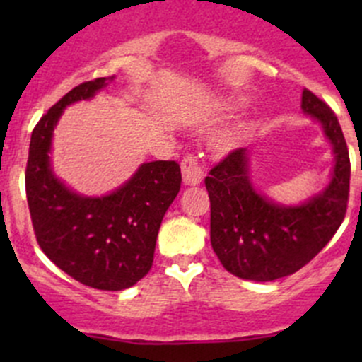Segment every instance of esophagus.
<instances>
[{
  "label": "esophagus",
  "instance_id": "obj_1",
  "mask_svg": "<svg viewBox=\"0 0 362 362\" xmlns=\"http://www.w3.org/2000/svg\"><path fill=\"white\" fill-rule=\"evenodd\" d=\"M182 178L185 185H198L203 178V166L194 154H187L182 159Z\"/></svg>",
  "mask_w": 362,
  "mask_h": 362
}]
</instances>
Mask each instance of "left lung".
I'll return each mask as SVG.
<instances>
[{"label":"left lung","instance_id":"8db88e82","mask_svg":"<svg viewBox=\"0 0 362 362\" xmlns=\"http://www.w3.org/2000/svg\"><path fill=\"white\" fill-rule=\"evenodd\" d=\"M303 112L315 117L333 145L329 185L299 206H282L259 194L249 178V152L236 148L204 178L210 198V242L218 261L233 275L272 282L293 275L327 245L346 214L350 158L334 112L303 90Z\"/></svg>","mask_w":362,"mask_h":362}]
</instances>
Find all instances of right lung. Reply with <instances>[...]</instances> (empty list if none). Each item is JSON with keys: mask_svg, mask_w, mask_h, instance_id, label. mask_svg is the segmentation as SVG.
<instances>
[{"mask_svg": "<svg viewBox=\"0 0 362 362\" xmlns=\"http://www.w3.org/2000/svg\"><path fill=\"white\" fill-rule=\"evenodd\" d=\"M112 78L89 80L64 94L33 129L25 164V198L40 249L76 282L100 291L127 289L147 275L160 222L182 184L175 160L141 164L103 198L76 194L54 177L49 152L61 113Z\"/></svg>", "mask_w": 362, "mask_h": 362, "instance_id": "right-lung-1", "label": "right lung"}]
</instances>
